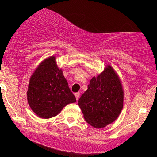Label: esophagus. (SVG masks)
Instances as JSON below:
<instances>
[{
  "label": "esophagus",
  "mask_w": 157,
  "mask_h": 157,
  "mask_svg": "<svg viewBox=\"0 0 157 157\" xmlns=\"http://www.w3.org/2000/svg\"><path fill=\"white\" fill-rule=\"evenodd\" d=\"M75 97H76V100H79V97H80V93H78V92L75 93Z\"/></svg>",
  "instance_id": "34e87169"
}]
</instances>
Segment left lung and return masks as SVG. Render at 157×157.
<instances>
[{"label": "left lung", "mask_w": 157, "mask_h": 157, "mask_svg": "<svg viewBox=\"0 0 157 157\" xmlns=\"http://www.w3.org/2000/svg\"><path fill=\"white\" fill-rule=\"evenodd\" d=\"M124 91L120 77L110 65L90 80L78 100L86 121L96 128L112 123L123 108Z\"/></svg>", "instance_id": "1"}]
</instances>
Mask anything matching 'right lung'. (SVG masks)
<instances>
[{
	"label": "right lung",
	"instance_id": "obj_1",
	"mask_svg": "<svg viewBox=\"0 0 157 157\" xmlns=\"http://www.w3.org/2000/svg\"><path fill=\"white\" fill-rule=\"evenodd\" d=\"M27 100L33 112L43 119L57 116L66 105L76 102L55 56L43 60L32 75Z\"/></svg>",
	"mask_w": 157,
	"mask_h": 157
}]
</instances>
